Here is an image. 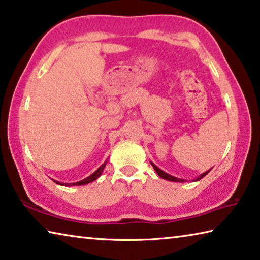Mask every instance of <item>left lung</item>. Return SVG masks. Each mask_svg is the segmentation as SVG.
<instances>
[{"label":"left lung","instance_id":"left-lung-1","mask_svg":"<svg viewBox=\"0 0 260 260\" xmlns=\"http://www.w3.org/2000/svg\"><path fill=\"white\" fill-rule=\"evenodd\" d=\"M151 165H152V167H153V169L155 172H157V174L158 175L161 177V178H164V179H167V181H171V182H186V179H182V178H177V177H174V176H172V175H169V174H167V173H165L164 171H161V169L160 168H158L157 166H155V165L153 164V162H151ZM210 172V169L208 172H205L204 174H201V175L199 176V177H197V178H194L193 179V182L194 181H199V179H201L202 177H205L207 174H208Z\"/></svg>","mask_w":260,"mask_h":260}]
</instances>
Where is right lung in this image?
Listing matches in <instances>:
<instances>
[{"instance_id":"add662e5","label":"right lung","mask_w":260,"mask_h":260,"mask_svg":"<svg viewBox=\"0 0 260 260\" xmlns=\"http://www.w3.org/2000/svg\"><path fill=\"white\" fill-rule=\"evenodd\" d=\"M106 164H107V161L105 162V164H102L100 167H99L95 172H94L92 175H89L88 177H86V178H84V179H82V181H79V182H76V183H60V182H58V181H54L56 184H60V185H64V186H74V185H85V184H88V183H91V182H93V181H95L96 178H99L101 176V174H102V172H103V169H105V166H106Z\"/></svg>"}]
</instances>
